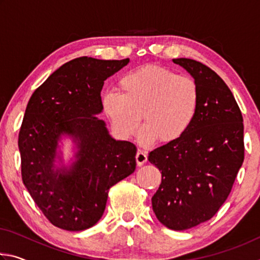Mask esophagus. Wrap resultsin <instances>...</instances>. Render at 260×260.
I'll return each mask as SVG.
<instances>
[{"label": "esophagus", "mask_w": 260, "mask_h": 260, "mask_svg": "<svg viewBox=\"0 0 260 260\" xmlns=\"http://www.w3.org/2000/svg\"><path fill=\"white\" fill-rule=\"evenodd\" d=\"M147 159H148V156L144 151L139 150L138 153H136V162H138L139 166H142L144 162L147 161Z\"/></svg>", "instance_id": "34e87169"}]
</instances>
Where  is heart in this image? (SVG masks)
<instances>
[{
    "mask_svg": "<svg viewBox=\"0 0 260 260\" xmlns=\"http://www.w3.org/2000/svg\"><path fill=\"white\" fill-rule=\"evenodd\" d=\"M120 93L103 96L105 114L124 138L134 135L142 119L139 138L146 144L159 139L173 142L191 128L200 107V90L189 77L160 67H143L120 78Z\"/></svg>",
    "mask_w": 260,
    "mask_h": 260,
    "instance_id": "obj_1",
    "label": "heart"
}]
</instances>
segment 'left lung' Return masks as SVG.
Wrapping results in <instances>:
<instances>
[{
    "mask_svg": "<svg viewBox=\"0 0 260 260\" xmlns=\"http://www.w3.org/2000/svg\"><path fill=\"white\" fill-rule=\"evenodd\" d=\"M173 63L199 86V111L186 135L153 149L148 159L161 171L153 212L170 230L184 231L210 220L230 195L244 159L243 118L214 71L189 58Z\"/></svg>",
    "mask_w": 260,
    "mask_h": 260,
    "instance_id": "8db88e82",
    "label": "left lung"
}]
</instances>
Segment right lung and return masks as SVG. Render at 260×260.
I'll return each mask as SVG.
<instances>
[{
  "label": "right lung",
  "mask_w": 260,
  "mask_h": 260,
  "mask_svg": "<svg viewBox=\"0 0 260 260\" xmlns=\"http://www.w3.org/2000/svg\"><path fill=\"white\" fill-rule=\"evenodd\" d=\"M129 63L79 57L61 65L34 91L26 107L18 147L21 178L52 225L90 228L103 215L109 189L136 167V147L114 140L98 114L104 81ZM70 137L75 155L63 164L59 142Z\"/></svg>",
  "instance_id": "right-lung-1"
}]
</instances>
